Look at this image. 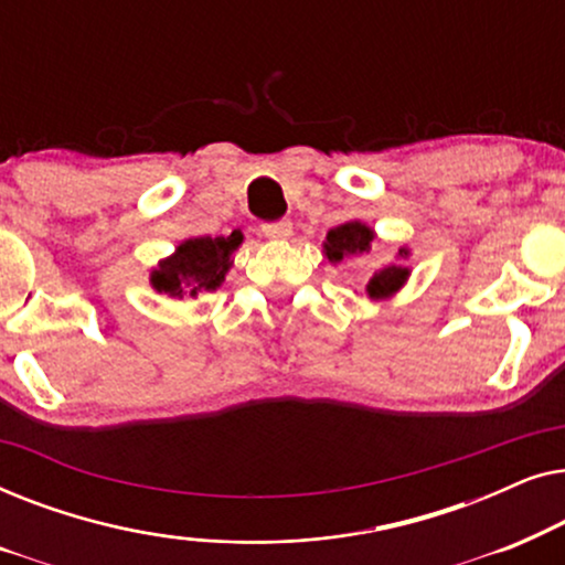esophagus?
Listing matches in <instances>:
<instances>
[{
    "mask_svg": "<svg viewBox=\"0 0 565 565\" xmlns=\"http://www.w3.org/2000/svg\"><path fill=\"white\" fill-rule=\"evenodd\" d=\"M262 234L267 238H275V242H285V238L292 236V223L288 218L265 223V226H262Z\"/></svg>",
    "mask_w": 565,
    "mask_h": 565,
    "instance_id": "1",
    "label": "esophagus"
}]
</instances>
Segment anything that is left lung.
<instances>
[{"label":"left lung","instance_id":"8db88e82","mask_svg":"<svg viewBox=\"0 0 565 565\" xmlns=\"http://www.w3.org/2000/svg\"><path fill=\"white\" fill-rule=\"evenodd\" d=\"M373 238H375V231L365 226V223L347 221V223H342V226L329 231L327 242H323V254H327V259L331 262V265H337V262H342L344 257H352V254L370 252V244H373ZM398 257L401 259L408 257L406 246H401ZM408 275H412V269L401 265V262L385 265L383 269H377V273L370 277V282L365 288L367 298L370 300L391 298L393 292H398L401 288H404Z\"/></svg>","mask_w":565,"mask_h":565}]
</instances>
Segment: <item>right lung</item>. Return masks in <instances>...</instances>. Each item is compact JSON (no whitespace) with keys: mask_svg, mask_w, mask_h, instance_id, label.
<instances>
[{"mask_svg":"<svg viewBox=\"0 0 565 565\" xmlns=\"http://www.w3.org/2000/svg\"><path fill=\"white\" fill-rule=\"evenodd\" d=\"M242 231L231 236H198L177 246L172 257L161 259L151 269V288L169 298H198L200 292H211L226 280V273L234 265L231 254L242 246Z\"/></svg>","mask_w":565,"mask_h":565,"instance_id":"obj_1","label":"right lung"}]
</instances>
